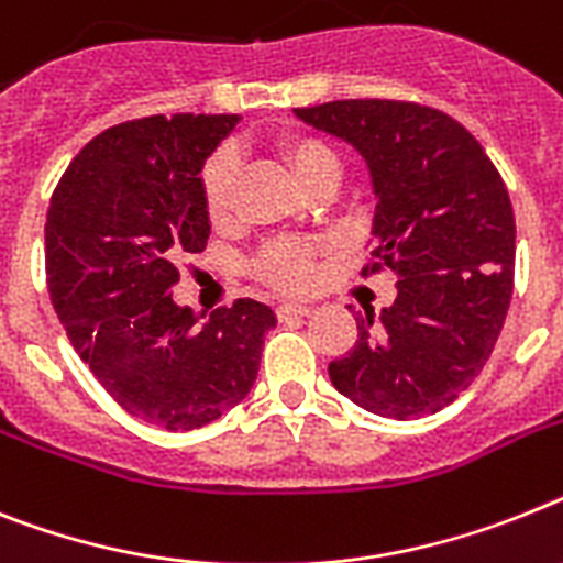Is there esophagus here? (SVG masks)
<instances>
[{
    "instance_id": "obj_1",
    "label": "esophagus",
    "mask_w": 563,
    "mask_h": 563,
    "mask_svg": "<svg viewBox=\"0 0 563 563\" xmlns=\"http://www.w3.org/2000/svg\"><path fill=\"white\" fill-rule=\"evenodd\" d=\"M311 306L306 303H280L277 306V318L280 320H289V318H309L311 314Z\"/></svg>"
}]
</instances>
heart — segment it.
Wrapping results in <instances>:
<instances>
[{
  "label": "heart",
  "instance_id": "heart-1",
  "mask_svg": "<svg viewBox=\"0 0 563 563\" xmlns=\"http://www.w3.org/2000/svg\"><path fill=\"white\" fill-rule=\"evenodd\" d=\"M277 154L306 191L323 177H340L338 154L320 136L283 134L277 140ZM234 177H238V165H234V157L229 151H217L202 168V206H206V214L214 225H223L231 217ZM318 252V245L303 243V240H274L254 257L252 268L260 280L274 286V289H303L314 277Z\"/></svg>",
  "mask_w": 563,
  "mask_h": 563
}]
</instances>
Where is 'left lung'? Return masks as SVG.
I'll return each mask as SVG.
<instances>
[{
  "instance_id": "left-lung-1",
  "label": "left lung",
  "mask_w": 563,
  "mask_h": 563,
  "mask_svg": "<svg viewBox=\"0 0 563 563\" xmlns=\"http://www.w3.org/2000/svg\"><path fill=\"white\" fill-rule=\"evenodd\" d=\"M295 113L361 151L377 197L363 277H398L395 303L357 314V343L329 363L334 389L384 418L441 412L481 375L512 300L507 186L478 140L438 108L338 99Z\"/></svg>"
}]
</instances>
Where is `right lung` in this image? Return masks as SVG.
<instances>
[{
	"instance_id": "add662e5",
	"label": "right lung",
	"mask_w": 563,
	"mask_h": 563,
	"mask_svg": "<svg viewBox=\"0 0 563 563\" xmlns=\"http://www.w3.org/2000/svg\"><path fill=\"white\" fill-rule=\"evenodd\" d=\"M240 117H145L93 136L65 168L45 220L51 303L70 346L134 418L200 429L252 391L277 323L257 300L200 320L177 306V260L206 249L202 165Z\"/></svg>"
}]
</instances>
